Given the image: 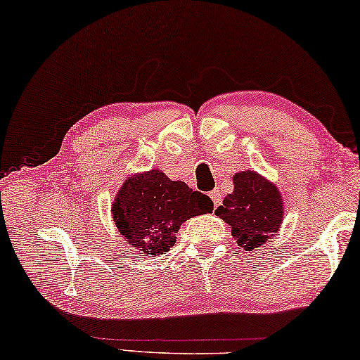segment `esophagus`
Wrapping results in <instances>:
<instances>
[{
  "label": "esophagus",
  "mask_w": 360,
  "mask_h": 360,
  "mask_svg": "<svg viewBox=\"0 0 360 360\" xmlns=\"http://www.w3.org/2000/svg\"><path fill=\"white\" fill-rule=\"evenodd\" d=\"M210 198H212V201H214L215 207H219V205L221 204V191H220V188H215V190H212L210 191Z\"/></svg>",
  "instance_id": "esophagus-1"
}]
</instances>
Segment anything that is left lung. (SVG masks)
<instances>
[{
    "instance_id": "1",
    "label": "left lung",
    "mask_w": 360,
    "mask_h": 360,
    "mask_svg": "<svg viewBox=\"0 0 360 360\" xmlns=\"http://www.w3.org/2000/svg\"><path fill=\"white\" fill-rule=\"evenodd\" d=\"M234 191L223 199L215 215L231 226L236 244L255 250L273 238L282 225V196L278 186L253 170L233 176Z\"/></svg>"
}]
</instances>
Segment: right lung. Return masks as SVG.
Segmentation results:
<instances>
[{
    "instance_id": "right-lung-1",
    "label": "right lung",
    "mask_w": 360,
    "mask_h": 360,
    "mask_svg": "<svg viewBox=\"0 0 360 360\" xmlns=\"http://www.w3.org/2000/svg\"><path fill=\"white\" fill-rule=\"evenodd\" d=\"M212 210L209 196L193 191L185 181L170 180L158 169L127 176L111 205L117 231L145 255L167 252L181 223Z\"/></svg>"
}]
</instances>
